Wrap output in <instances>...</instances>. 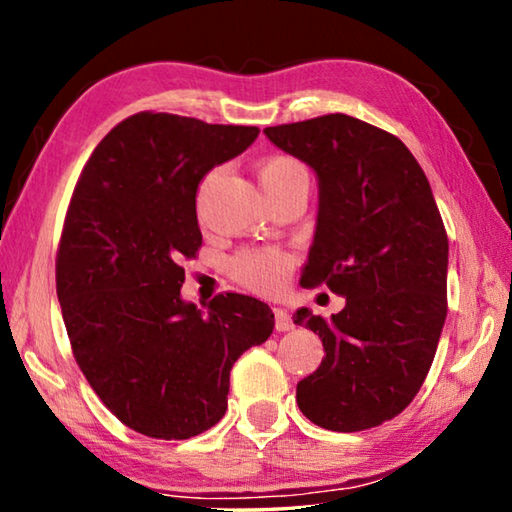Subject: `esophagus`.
<instances>
[{
    "instance_id": "1",
    "label": "esophagus",
    "mask_w": 512,
    "mask_h": 512,
    "mask_svg": "<svg viewBox=\"0 0 512 512\" xmlns=\"http://www.w3.org/2000/svg\"><path fill=\"white\" fill-rule=\"evenodd\" d=\"M275 311V329L277 332H289V329H293V320L289 316L287 309H273Z\"/></svg>"
}]
</instances>
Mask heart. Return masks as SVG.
<instances>
[{
    "label": "heart",
    "instance_id": "obj_1",
    "mask_svg": "<svg viewBox=\"0 0 512 512\" xmlns=\"http://www.w3.org/2000/svg\"><path fill=\"white\" fill-rule=\"evenodd\" d=\"M216 169L207 171L201 185H198L196 201L198 205L203 203L205 194L210 192V187L216 178ZM259 183L264 187V194L271 198L282 192H289L293 187H309V171L305 164L298 158L287 153L268 155L266 160L259 162L257 167ZM293 266L291 255L282 253L275 248H250L241 250L230 259V275L244 287L259 291V293H273L282 289V284L287 282V275Z\"/></svg>",
    "mask_w": 512,
    "mask_h": 512
}]
</instances>
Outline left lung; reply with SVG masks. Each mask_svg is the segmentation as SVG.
Returning a JSON list of instances; mask_svg holds the SVG:
<instances>
[{
    "instance_id": "8db88e82",
    "label": "left lung",
    "mask_w": 512,
    "mask_h": 512,
    "mask_svg": "<svg viewBox=\"0 0 512 512\" xmlns=\"http://www.w3.org/2000/svg\"><path fill=\"white\" fill-rule=\"evenodd\" d=\"M264 133L318 176L300 284L345 298L329 320L307 307L293 314L325 350L296 402L329 431L379 427L418 395L447 318L449 244L429 180L400 137L341 112Z\"/></svg>"
}]
</instances>
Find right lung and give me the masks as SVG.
I'll list each match as a JSON object with an SVG mask.
<instances>
[{
  "mask_svg": "<svg viewBox=\"0 0 512 512\" xmlns=\"http://www.w3.org/2000/svg\"><path fill=\"white\" fill-rule=\"evenodd\" d=\"M257 135L137 112L92 151L69 201L56 293L74 359L110 413L149 438L214 427L235 361L275 327L266 302L241 293L214 296L207 314L180 298L183 259L203 244L198 183Z\"/></svg>",
  "mask_w": 512,
  "mask_h": 512,
  "instance_id": "right-lung-1",
  "label": "right lung"
}]
</instances>
